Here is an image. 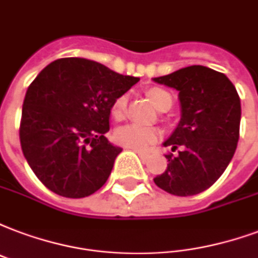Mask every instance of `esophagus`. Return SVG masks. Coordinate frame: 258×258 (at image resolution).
Returning <instances> with one entry per match:
<instances>
[{"mask_svg":"<svg viewBox=\"0 0 258 258\" xmlns=\"http://www.w3.org/2000/svg\"><path fill=\"white\" fill-rule=\"evenodd\" d=\"M133 151H135V152H136V154L139 155L141 159H143V160H147V159L150 158V155L145 154V152H140V151H136V150H133Z\"/></svg>","mask_w":258,"mask_h":258,"instance_id":"1","label":"esophagus"}]
</instances>
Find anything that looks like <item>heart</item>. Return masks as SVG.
<instances>
[{
    "instance_id": "1",
    "label": "heart",
    "mask_w": 258,
    "mask_h": 258,
    "mask_svg": "<svg viewBox=\"0 0 258 258\" xmlns=\"http://www.w3.org/2000/svg\"><path fill=\"white\" fill-rule=\"evenodd\" d=\"M150 98L152 99L154 104L160 110L167 103H173L171 96L167 91L160 90V88H152L148 92ZM127 107V95H119L117 99L114 100L111 113L115 118L121 119L125 117ZM160 137V131L155 126H147L136 122H131L126 125H122L115 131V140L118 144L123 145L126 148L137 151H145L150 148L151 145L155 144Z\"/></svg>"
}]
</instances>
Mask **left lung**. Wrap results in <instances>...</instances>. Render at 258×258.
Listing matches in <instances>:
<instances>
[{"mask_svg": "<svg viewBox=\"0 0 258 258\" xmlns=\"http://www.w3.org/2000/svg\"><path fill=\"white\" fill-rule=\"evenodd\" d=\"M158 84L178 91L181 121L164 141L177 156L166 155V171L154 178L170 195H199L218 181L237 150L241 100L228 77L201 65L182 68L167 76L154 77Z\"/></svg>", "mask_w": 258, "mask_h": 258, "instance_id": "left-lung-1", "label": "left lung"}]
</instances>
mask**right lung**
<instances>
[{
	"instance_id": "obj_1",
	"label": "right lung",
	"mask_w": 258,
	"mask_h": 258,
	"mask_svg": "<svg viewBox=\"0 0 258 258\" xmlns=\"http://www.w3.org/2000/svg\"><path fill=\"white\" fill-rule=\"evenodd\" d=\"M139 80L79 57L55 59L36 76L23 103L20 143L44 186L69 199L103 186L122 151L104 136L111 107Z\"/></svg>"
}]
</instances>
